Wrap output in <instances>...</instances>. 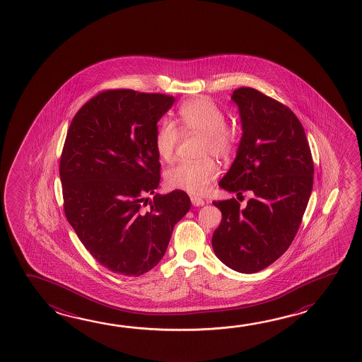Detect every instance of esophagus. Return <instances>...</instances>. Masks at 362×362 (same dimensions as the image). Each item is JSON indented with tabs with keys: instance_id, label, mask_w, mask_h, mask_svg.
<instances>
[{
	"instance_id": "34e87169",
	"label": "esophagus",
	"mask_w": 362,
	"mask_h": 362,
	"mask_svg": "<svg viewBox=\"0 0 362 362\" xmlns=\"http://www.w3.org/2000/svg\"><path fill=\"white\" fill-rule=\"evenodd\" d=\"M191 203L194 206H203L205 204L204 200L200 199V197H191Z\"/></svg>"
}]
</instances>
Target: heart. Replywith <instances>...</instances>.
Here are the masks:
<instances>
[{
  "label": "heart",
  "mask_w": 362,
  "mask_h": 362,
  "mask_svg": "<svg viewBox=\"0 0 362 362\" xmlns=\"http://www.w3.org/2000/svg\"><path fill=\"white\" fill-rule=\"evenodd\" d=\"M223 110L206 97L191 99L178 110V124L185 132H195L205 139L204 154L228 158L236 148V132L226 126ZM180 132L175 122L162 121L154 135L158 157L170 162L177 146ZM218 165L213 159L203 162H181L165 173V184L173 190L191 195H204L209 184L217 177Z\"/></svg>",
  "instance_id": "obj_1"
}]
</instances>
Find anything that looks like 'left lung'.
<instances>
[{"label":"left lung","instance_id":"left-lung-1","mask_svg":"<svg viewBox=\"0 0 362 362\" xmlns=\"http://www.w3.org/2000/svg\"><path fill=\"white\" fill-rule=\"evenodd\" d=\"M243 136L219 186L254 197L240 209L236 199L213 202L222 222L211 245L218 259L240 273L274 263L296 236L309 203L314 163L303 125L288 107L252 88H238Z\"/></svg>","mask_w":362,"mask_h":362}]
</instances>
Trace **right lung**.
<instances>
[{
    "label": "right lung",
    "mask_w": 362,
    "mask_h": 362,
    "mask_svg": "<svg viewBox=\"0 0 362 362\" xmlns=\"http://www.w3.org/2000/svg\"><path fill=\"white\" fill-rule=\"evenodd\" d=\"M173 103L159 93L105 90L80 108L66 135L59 160L66 218L92 257L121 276L153 269L190 211L185 191L145 197L160 181L154 135Z\"/></svg>",
    "instance_id": "right-lung-1"
}]
</instances>
